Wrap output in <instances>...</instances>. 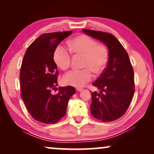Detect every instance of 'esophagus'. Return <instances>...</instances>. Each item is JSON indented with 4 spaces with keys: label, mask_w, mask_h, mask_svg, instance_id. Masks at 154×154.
I'll list each match as a JSON object with an SVG mask.
<instances>
[{
    "label": "esophagus",
    "mask_w": 154,
    "mask_h": 154,
    "mask_svg": "<svg viewBox=\"0 0 154 154\" xmlns=\"http://www.w3.org/2000/svg\"><path fill=\"white\" fill-rule=\"evenodd\" d=\"M76 91H82V88H76Z\"/></svg>",
    "instance_id": "34e87169"
}]
</instances>
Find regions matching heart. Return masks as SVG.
Listing matches in <instances>:
<instances>
[{"instance_id":"heart-1","label":"heart","mask_w":154,"mask_h":154,"mask_svg":"<svg viewBox=\"0 0 154 154\" xmlns=\"http://www.w3.org/2000/svg\"><path fill=\"white\" fill-rule=\"evenodd\" d=\"M69 51L62 45H59L54 52V62L62 70L71 65V52L75 56H83L82 70H72L63 77V82L73 87H82L91 80L93 73L98 75L105 70L109 61V52L104 45L87 35H79L69 43Z\"/></svg>"}]
</instances>
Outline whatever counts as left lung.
Returning a JSON list of instances; mask_svg holds the SVG:
<instances>
[{
    "label": "left lung",
    "instance_id": "obj_1",
    "mask_svg": "<svg viewBox=\"0 0 154 154\" xmlns=\"http://www.w3.org/2000/svg\"><path fill=\"white\" fill-rule=\"evenodd\" d=\"M82 31L103 42L109 49L107 66L93 83L100 92L91 93V113L104 122L114 121L125 114L135 93L134 71L128 54L112 34L87 29Z\"/></svg>",
    "mask_w": 154,
    "mask_h": 154
}]
</instances>
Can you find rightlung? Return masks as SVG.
<instances>
[{
  "label": "right lung",
  "mask_w": 154,
  "mask_h": 154,
  "mask_svg": "<svg viewBox=\"0 0 154 154\" xmlns=\"http://www.w3.org/2000/svg\"><path fill=\"white\" fill-rule=\"evenodd\" d=\"M72 33L71 30L41 35L27 48L22 60L21 97L30 115L42 123L60 121L66 115L70 97L75 93L72 86L59 88L57 94L51 93L57 85L59 76L53 58L54 50Z\"/></svg>",
  "instance_id": "right-lung-1"
}]
</instances>
